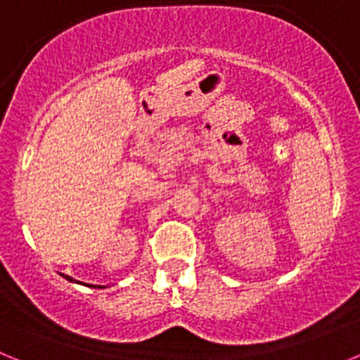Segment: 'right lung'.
<instances>
[{
    "label": "right lung",
    "instance_id": "obj_1",
    "mask_svg": "<svg viewBox=\"0 0 360 360\" xmlns=\"http://www.w3.org/2000/svg\"><path fill=\"white\" fill-rule=\"evenodd\" d=\"M65 278H66V279H68V281H73V283H79V281H75V279H72V278H70V276H65ZM101 288H104V287H101Z\"/></svg>",
    "mask_w": 360,
    "mask_h": 360
}]
</instances>
